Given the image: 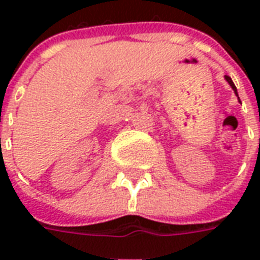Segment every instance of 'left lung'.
<instances>
[{
	"label": "left lung",
	"mask_w": 260,
	"mask_h": 260,
	"mask_svg": "<svg viewBox=\"0 0 260 260\" xmlns=\"http://www.w3.org/2000/svg\"><path fill=\"white\" fill-rule=\"evenodd\" d=\"M225 79H226V82L230 83V86L232 87V89H234L235 94H236V95H238V90H236V86H235V83L232 82V79H231V77H228V75H225ZM238 98H239V97H238ZM239 101H240V100H239Z\"/></svg>",
	"instance_id": "left-lung-1"
}]
</instances>
